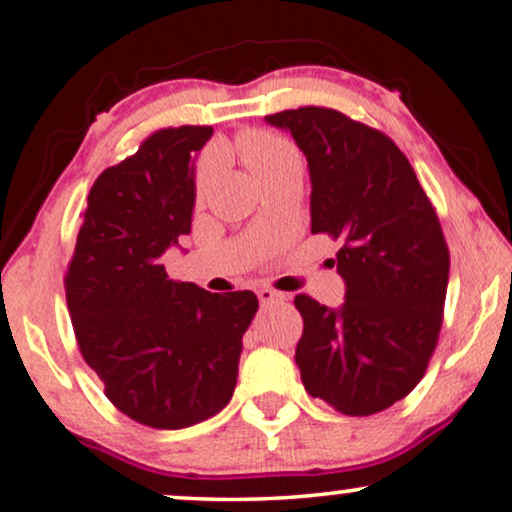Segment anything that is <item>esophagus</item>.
Returning a JSON list of instances; mask_svg holds the SVG:
<instances>
[{
  "mask_svg": "<svg viewBox=\"0 0 512 512\" xmlns=\"http://www.w3.org/2000/svg\"><path fill=\"white\" fill-rule=\"evenodd\" d=\"M258 301H261L263 306H270V304H282V301H285V294H280V292H275V289H270V287H261L258 289Z\"/></svg>",
  "mask_w": 512,
  "mask_h": 512,
  "instance_id": "obj_1",
  "label": "esophagus"
}]
</instances>
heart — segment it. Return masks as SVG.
Segmentation results:
<instances>
[{
  "mask_svg": "<svg viewBox=\"0 0 512 512\" xmlns=\"http://www.w3.org/2000/svg\"><path fill=\"white\" fill-rule=\"evenodd\" d=\"M235 151L242 156V161L251 168V173L258 180H263L266 175L275 173V170L289 166V163H299V154L296 149L282 137L270 135V132L261 130H246L237 137ZM213 170H216V161H204L199 168L197 187L199 192H204V187L211 182Z\"/></svg>",
  "mask_w": 512,
  "mask_h": 512,
  "instance_id": "obj_1",
  "label": "heart"
}]
</instances>
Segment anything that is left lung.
Masks as SVG:
<instances>
[{
	"instance_id": "1",
	"label": "left lung",
	"mask_w": 512,
	"mask_h": 512,
	"mask_svg": "<svg viewBox=\"0 0 512 512\" xmlns=\"http://www.w3.org/2000/svg\"><path fill=\"white\" fill-rule=\"evenodd\" d=\"M294 137L311 175V232L342 242L332 266L344 304L299 294L301 382L344 415L401 401L425 375L449 287V246L403 151L368 125L320 106L266 116Z\"/></svg>"
}]
</instances>
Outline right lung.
I'll use <instances>...</instances> for the list:
<instances>
[{
	"label": "right lung",
	"instance_id": "add662e5",
	"mask_svg": "<svg viewBox=\"0 0 512 512\" xmlns=\"http://www.w3.org/2000/svg\"><path fill=\"white\" fill-rule=\"evenodd\" d=\"M213 128L159 130L90 189L66 304L85 363L128 418L182 430L220 413L237 384L254 292L168 280L161 258L192 230L197 156Z\"/></svg>",
	"mask_w": 512,
	"mask_h": 512
}]
</instances>
